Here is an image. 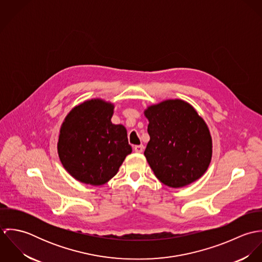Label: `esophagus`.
Wrapping results in <instances>:
<instances>
[{
	"mask_svg": "<svg viewBox=\"0 0 262 262\" xmlns=\"http://www.w3.org/2000/svg\"><path fill=\"white\" fill-rule=\"evenodd\" d=\"M143 150H144V146L143 145H136V146H134V151L137 152V153H141V152H143Z\"/></svg>",
	"mask_w": 262,
	"mask_h": 262,
	"instance_id": "obj_1",
	"label": "esophagus"
}]
</instances>
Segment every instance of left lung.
Listing matches in <instances>:
<instances>
[{"instance_id": "1", "label": "left lung", "mask_w": 262, "mask_h": 262, "mask_svg": "<svg viewBox=\"0 0 262 262\" xmlns=\"http://www.w3.org/2000/svg\"><path fill=\"white\" fill-rule=\"evenodd\" d=\"M149 142L144 155L165 186L183 187L199 180L212 158V137L206 122L183 100H166L144 111Z\"/></svg>"}]
</instances>
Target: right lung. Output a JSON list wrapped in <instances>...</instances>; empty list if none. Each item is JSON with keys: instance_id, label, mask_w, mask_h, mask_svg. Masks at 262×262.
<instances>
[{"instance_id": "obj_1", "label": "right lung", "mask_w": 262, "mask_h": 262, "mask_svg": "<svg viewBox=\"0 0 262 262\" xmlns=\"http://www.w3.org/2000/svg\"><path fill=\"white\" fill-rule=\"evenodd\" d=\"M113 113V104L94 99L75 107L61 125L58 156L66 170L80 183H108L132 152L126 128L111 122Z\"/></svg>"}]
</instances>
